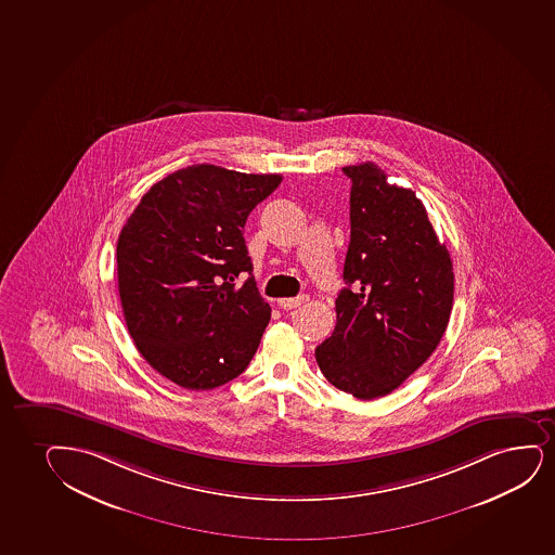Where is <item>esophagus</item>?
Returning a JSON list of instances; mask_svg holds the SVG:
<instances>
[{"instance_id": "1", "label": "esophagus", "mask_w": 555, "mask_h": 555, "mask_svg": "<svg viewBox=\"0 0 555 555\" xmlns=\"http://www.w3.org/2000/svg\"><path fill=\"white\" fill-rule=\"evenodd\" d=\"M308 301V295H297V297H287V299H279V307L284 310L301 307L302 302Z\"/></svg>"}]
</instances>
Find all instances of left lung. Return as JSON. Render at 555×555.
<instances>
[{
  "mask_svg": "<svg viewBox=\"0 0 555 555\" xmlns=\"http://www.w3.org/2000/svg\"><path fill=\"white\" fill-rule=\"evenodd\" d=\"M351 179L348 254L336 327L315 361L336 389L385 397L438 348L451 318L454 273L423 202L390 185L374 163L344 166Z\"/></svg>",
  "mask_w": 555,
  "mask_h": 555,
  "instance_id": "8db88e82",
  "label": "left lung"
}]
</instances>
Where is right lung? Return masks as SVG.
<instances>
[{"mask_svg":"<svg viewBox=\"0 0 555 555\" xmlns=\"http://www.w3.org/2000/svg\"><path fill=\"white\" fill-rule=\"evenodd\" d=\"M279 173L194 165L145 192L117 240V286L129 335L179 387L207 390L245 372L271 307L253 276L243 230ZM249 279L241 288L232 282Z\"/></svg>","mask_w":555,"mask_h":555,"instance_id":"right-lung-1","label":"right lung"}]
</instances>
